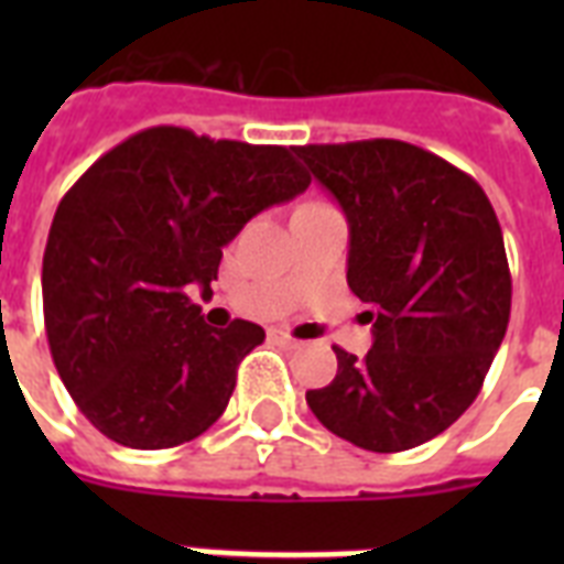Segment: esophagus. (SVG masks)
Returning a JSON list of instances; mask_svg holds the SVG:
<instances>
[{"mask_svg":"<svg viewBox=\"0 0 564 564\" xmlns=\"http://www.w3.org/2000/svg\"><path fill=\"white\" fill-rule=\"evenodd\" d=\"M274 339V343L278 345H283V348H295V345H299V339H292L290 334H283V330H272V334H269Z\"/></svg>","mask_w":564,"mask_h":564,"instance_id":"obj_1","label":"esophagus"}]
</instances>
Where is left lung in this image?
Here are the masks:
<instances>
[{
  "instance_id": "obj_1",
  "label": "left lung",
  "mask_w": 564,
  "mask_h": 564,
  "mask_svg": "<svg viewBox=\"0 0 564 564\" xmlns=\"http://www.w3.org/2000/svg\"><path fill=\"white\" fill-rule=\"evenodd\" d=\"M351 228L348 286L371 310V351L336 345L313 415L345 442L398 454L447 430L480 394L512 310V274L489 195L403 140L295 145Z\"/></svg>"
}]
</instances>
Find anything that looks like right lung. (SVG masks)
I'll return each instance as SVG.
<instances>
[{
	"label": "right lung",
	"mask_w": 564,
	"mask_h": 564,
	"mask_svg": "<svg viewBox=\"0 0 564 564\" xmlns=\"http://www.w3.org/2000/svg\"><path fill=\"white\" fill-rule=\"evenodd\" d=\"M307 187L286 145L154 126L66 189L43 254V318L57 375L93 427L161 451L219 419L265 330L242 318L213 330L189 290L213 295L221 246Z\"/></svg>",
	"instance_id": "add662e5"
}]
</instances>
